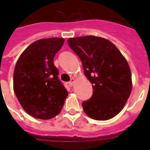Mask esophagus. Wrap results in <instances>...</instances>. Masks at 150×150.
Wrapping results in <instances>:
<instances>
[{
    "label": "esophagus",
    "mask_w": 150,
    "mask_h": 150,
    "mask_svg": "<svg viewBox=\"0 0 150 150\" xmlns=\"http://www.w3.org/2000/svg\"><path fill=\"white\" fill-rule=\"evenodd\" d=\"M74 78H72V79L70 80V82L68 83V84H69V86H72L73 85H74Z\"/></svg>",
    "instance_id": "esophagus-1"
}]
</instances>
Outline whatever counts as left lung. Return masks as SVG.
Wrapping results in <instances>:
<instances>
[{
  "mask_svg": "<svg viewBox=\"0 0 150 150\" xmlns=\"http://www.w3.org/2000/svg\"><path fill=\"white\" fill-rule=\"evenodd\" d=\"M67 43L80 59L85 75L92 84L93 94L82 103L84 112L95 120L112 119L122 110L132 91L128 62L104 38L85 36L70 38Z\"/></svg>",
  "mask_w": 150,
  "mask_h": 150,
  "instance_id": "left-lung-1",
  "label": "left lung"
}]
</instances>
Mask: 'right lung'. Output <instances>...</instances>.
I'll return each instance as SVG.
<instances>
[{
    "label": "right lung",
    "instance_id": "add662e5",
    "mask_svg": "<svg viewBox=\"0 0 150 150\" xmlns=\"http://www.w3.org/2000/svg\"><path fill=\"white\" fill-rule=\"evenodd\" d=\"M64 42V39L58 38L35 41L22 52L16 64L14 92L23 109L37 119L55 117L68 95L53 63Z\"/></svg>",
    "mask_w": 150,
    "mask_h": 150
}]
</instances>
